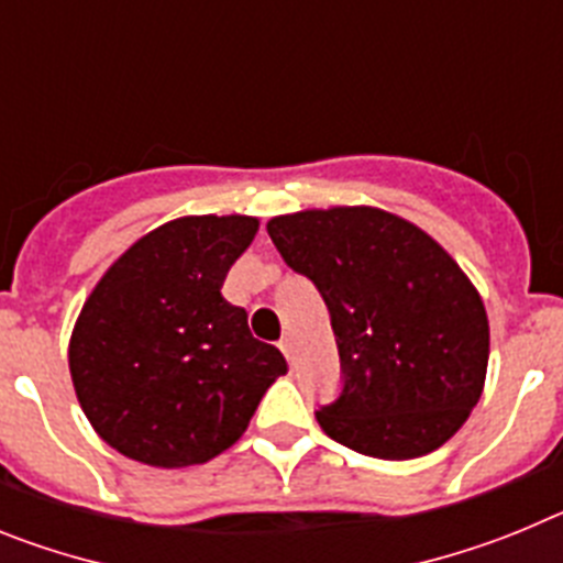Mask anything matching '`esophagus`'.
Listing matches in <instances>:
<instances>
[{
	"instance_id": "34e87169",
	"label": "esophagus",
	"mask_w": 563,
	"mask_h": 563,
	"mask_svg": "<svg viewBox=\"0 0 563 563\" xmlns=\"http://www.w3.org/2000/svg\"><path fill=\"white\" fill-rule=\"evenodd\" d=\"M278 346H282V352H285L287 361H296V341H292V335H285L282 341H278Z\"/></svg>"
}]
</instances>
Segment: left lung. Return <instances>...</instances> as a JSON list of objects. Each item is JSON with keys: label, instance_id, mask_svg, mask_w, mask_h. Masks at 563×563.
Segmentation results:
<instances>
[{"label": "left lung", "instance_id": "1", "mask_svg": "<svg viewBox=\"0 0 563 563\" xmlns=\"http://www.w3.org/2000/svg\"><path fill=\"white\" fill-rule=\"evenodd\" d=\"M267 233L330 310L341 395L316 411L327 437L377 460L451 440L479 402L490 352L485 305L454 258L366 206L287 213Z\"/></svg>", "mask_w": 563, "mask_h": 563}]
</instances>
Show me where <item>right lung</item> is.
<instances>
[{"instance_id": "1", "label": "right lung", "mask_w": 563, "mask_h": 563, "mask_svg": "<svg viewBox=\"0 0 563 563\" xmlns=\"http://www.w3.org/2000/svg\"><path fill=\"white\" fill-rule=\"evenodd\" d=\"M258 231L253 217H183L137 239L96 285L69 338V375L92 429L154 467L202 465L245 434L287 372L222 296Z\"/></svg>"}]
</instances>
